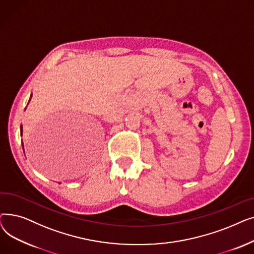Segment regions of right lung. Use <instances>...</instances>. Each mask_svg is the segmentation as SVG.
Returning a JSON list of instances; mask_svg holds the SVG:
<instances>
[{
	"instance_id": "right-lung-1",
	"label": "right lung",
	"mask_w": 254,
	"mask_h": 254,
	"mask_svg": "<svg viewBox=\"0 0 254 254\" xmlns=\"http://www.w3.org/2000/svg\"><path fill=\"white\" fill-rule=\"evenodd\" d=\"M31 98H32V96H31ZM30 101H31V99H30ZM30 101H29V103H30ZM20 134L22 135V126H20ZM22 148H23V143H22Z\"/></svg>"
}]
</instances>
